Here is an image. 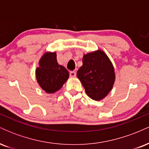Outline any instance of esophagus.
<instances>
[{
	"label": "esophagus",
	"instance_id": "1",
	"mask_svg": "<svg viewBox=\"0 0 149 149\" xmlns=\"http://www.w3.org/2000/svg\"><path fill=\"white\" fill-rule=\"evenodd\" d=\"M70 76H71V78H74V77L76 76V73L75 72V71H71V72H70Z\"/></svg>",
	"mask_w": 149,
	"mask_h": 149
}]
</instances>
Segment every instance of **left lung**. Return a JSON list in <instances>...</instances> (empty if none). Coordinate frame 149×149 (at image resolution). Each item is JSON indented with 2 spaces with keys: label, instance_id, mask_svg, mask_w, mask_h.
<instances>
[{
  "label": "left lung",
  "instance_id": "obj_1",
  "mask_svg": "<svg viewBox=\"0 0 149 149\" xmlns=\"http://www.w3.org/2000/svg\"><path fill=\"white\" fill-rule=\"evenodd\" d=\"M77 76L92 100L100 101L107 96L115 82L113 64L104 51L98 50L84 54L83 66Z\"/></svg>",
  "mask_w": 149,
  "mask_h": 149
}]
</instances>
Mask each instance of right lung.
Here are the masks:
<instances>
[{
	"label": "right lung",
	"instance_id": "add662e5",
	"mask_svg": "<svg viewBox=\"0 0 149 149\" xmlns=\"http://www.w3.org/2000/svg\"><path fill=\"white\" fill-rule=\"evenodd\" d=\"M36 70L38 83L47 93H54L61 88L69 78L68 70L57 61L56 52H45L39 60Z\"/></svg>",
	"mask_w": 149,
	"mask_h": 149
}]
</instances>
